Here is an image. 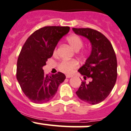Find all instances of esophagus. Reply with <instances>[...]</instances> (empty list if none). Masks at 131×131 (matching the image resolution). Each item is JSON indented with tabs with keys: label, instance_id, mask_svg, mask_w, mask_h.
<instances>
[{
	"label": "esophagus",
	"instance_id": "esophagus-1",
	"mask_svg": "<svg viewBox=\"0 0 131 131\" xmlns=\"http://www.w3.org/2000/svg\"><path fill=\"white\" fill-rule=\"evenodd\" d=\"M72 77V75H71V74H67V75H66V77L67 78H71V77Z\"/></svg>",
	"mask_w": 131,
	"mask_h": 131
}]
</instances>
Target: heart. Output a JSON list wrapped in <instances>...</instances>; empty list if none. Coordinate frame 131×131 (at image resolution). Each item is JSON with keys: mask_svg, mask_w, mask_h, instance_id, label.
<instances>
[{"mask_svg": "<svg viewBox=\"0 0 131 131\" xmlns=\"http://www.w3.org/2000/svg\"><path fill=\"white\" fill-rule=\"evenodd\" d=\"M67 41L71 45V47L75 50H79L83 47L84 42L81 37L77 35H70L67 37ZM57 54V49L54 50V54ZM79 63L77 60H62L59 64V69L62 72L70 74L72 73L76 69L79 67Z\"/></svg>", "mask_w": 131, "mask_h": 131, "instance_id": "heart-1", "label": "heart"}]
</instances>
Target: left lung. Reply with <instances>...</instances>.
<instances>
[{
	"label": "left lung",
	"instance_id": "left-lung-1",
	"mask_svg": "<svg viewBox=\"0 0 131 131\" xmlns=\"http://www.w3.org/2000/svg\"><path fill=\"white\" fill-rule=\"evenodd\" d=\"M74 33L91 42L92 51L85 64L79 69L84 80L76 94L80 99L91 105L101 103L109 95L116 83L117 60L111 42L105 35L91 28H72Z\"/></svg>",
	"mask_w": 131,
	"mask_h": 131
}]
</instances>
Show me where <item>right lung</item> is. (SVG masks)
<instances>
[{
    "mask_svg": "<svg viewBox=\"0 0 131 131\" xmlns=\"http://www.w3.org/2000/svg\"><path fill=\"white\" fill-rule=\"evenodd\" d=\"M69 30V26H45L34 32L23 45L17 60L16 79L24 94L32 102H49L66 79L60 72L51 76L45 74L42 67Z\"/></svg>",
    "mask_w": 131,
    "mask_h": 131,
    "instance_id": "1",
    "label": "right lung"
}]
</instances>
